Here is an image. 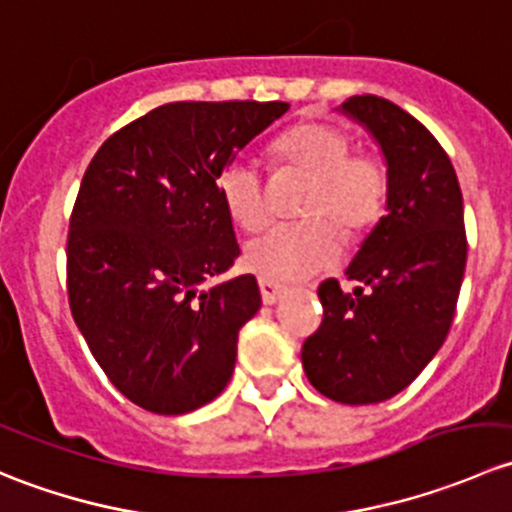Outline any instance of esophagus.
<instances>
[{"label":"esophagus","instance_id":"1","mask_svg":"<svg viewBox=\"0 0 512 512\" xmlns=\"http://www.w3.org/2000/svg\"><path fill=\"white\" fill-rule=\"evenodd\" d=\"M260 292H262V302L275 304L277 299L287 292V287L277 285V282H270V280H260Z\"/></svg>","mask_w":512,"mask_h":512}]
</instances>
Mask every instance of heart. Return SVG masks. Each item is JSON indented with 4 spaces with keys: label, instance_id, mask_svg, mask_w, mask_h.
Here are the masks:
<instances>
[{
    "label": "heart",
    "instance_id": "b5f03b06",
    "mask_svg": "<svg viewBox=\"0 0 512 512\" xmlns=\"http://www.w3.org/2000/svg\"><path fill=\"white\" fill-rule=\"evenodd\" d=\"M275 156L312 175L304 200V215L312 218L275 225L255 237L245 250V265L262 280L302 282L329 270L342 257L344 237L335 222L349 235H359L381 218L389 175L371 153H349V138L324 123H302L287 131L277 138ZM218 188L227 215L237 225L257 230L267 223L270 213L255 160L232 158L220 173Z\"/></svg>",
    "mask_w": 512,
    "mask_h": 512
}]
</instances>
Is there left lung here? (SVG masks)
<instances>
[{"instance_id":"1","label":"left lung","mask_w":512,"mask_h":512,"mask_svg":"<svg viewBox=\"0 0 512 512\" xmlns=\"http://www.w3.org/2000/svg\"><path fill=\"white\" fill-rule=\"evenodd\" d=\"M339 111L384 153L386 215L347 267L359 287L319 285L324 319L304 342L302 366L319 394L361 406L404 391L446 342L468 242L461 185L431 131L371 94L347 98Z\"/></svg>"}]
</instances>
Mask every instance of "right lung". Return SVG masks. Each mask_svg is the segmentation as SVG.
Masks as SVG:
<instances>
[{
    "mask_svg": "<svg viewBox=\"0 0 512 512\" xmlns=\"http://www.w3.org/2000/svg\"><path fill=\"white\" fill-rule=\"evenodd\" d=\"M287 108L165 103L113 133L86 168L66 240L71 314L141 409L190 414L230 381L237 334L262 297L252 275L203 289L240 255L218 180Z\"/></svg>",
    "mask_w": 512,
    "mask_h": 512,
    "instance_id": "right-lung-1",
    "label": "right lung"
}]
</instances>
